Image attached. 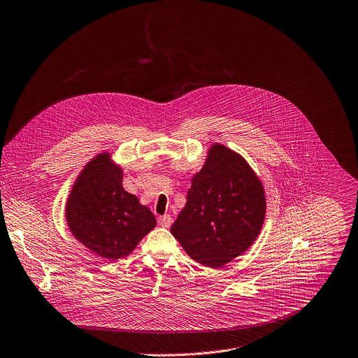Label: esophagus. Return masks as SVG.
Listing matches in <instances>:
<instances>
[{
	"label": "esophagus",
	"instance_id": "1",
	"mask_svg": "<svg viewBox=\"0 0 358 358\" xmlns=\"http://www.w3.org/2000/svg\"><path fill=\"white\" fill-rule=\"evenodd\" d=\"M158 224H159L161 227H164V228H169L171 224H172L171 215H169V214H165V215L159 217V218H158Z\"/></svg>",
	"mask_w": 358,
	"mask_h": 358
}]
</instances>
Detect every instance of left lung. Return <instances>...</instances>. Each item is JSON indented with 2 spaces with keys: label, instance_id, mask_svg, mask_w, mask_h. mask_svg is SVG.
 Masks as SVG:
<instances>
[{
  "label": "left lung",
  "instance_id": "left-lung-1",
  "mask_svg": "<svg viewBox=\"0 0 358 358\" xmlns=\"http://www.w3.org/2000/svg\"><path fill=\"white\" fill-rule=\"evenodd\" d=\"M266 217V194L246 159L214 143L192 176L185 208L171 228L185 252L207 267H221L246 252Z\"/></svg>",
  "mask_w": 358,
  "mask_h": 358
}]
</instances>
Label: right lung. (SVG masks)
Segmentation results:
<instances>
[{
	"label": "right lung",
	"instance_id": "1",
	"mask_svg": "<svg viewBox=\"0 0 358 358\" xmlns=\"http://www.w3.org/2000/svg\"><path fill=\"white\" fill-rule=\"evenodd\" d=\"M73 236L95 255L113 262L129 256L157 220L123 187V169L103 151L77 176L66 203Z\"/></svg>",
	"mask_w": 358,
	"mask_h": 358
}]
</instances>
